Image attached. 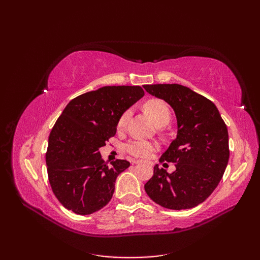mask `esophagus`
<instances>
[{"mask_svg": "<svg viewBox=\"0 0 260 260\" xmlns=\"http://www.w3.org/2000/svg\"><path fill=\"white\" fill-rule=\"evenodd\" d=\"M141 163V161H139V159H132V164H139Z\"/></svg>", "mask_w": 260, "mask_h": 260, "instance_id": "esophagus-1", "label": "esophagus"}]
</instances>
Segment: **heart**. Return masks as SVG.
Returning <instances> with one entry per match:
<instances>
[{
  "label": "heart",
  "instance_id": "obj_1",
  "mask_svg": "<svg viewBox=\"0 0 260 260\" xmlns=\"http://www.w3.org/2000/svg\"><path fill=\"white\" fill-rule=\"evenodd\" d=\"M144 110L145 113L150 116L153 119L154 123L157 126L158 125H165L170 120L171 113L168 107V105L165 104L161 99H150L144 104ZM129 112L126 110L125 113L119 117L118 120V127H124L126 125V121L128 119ZM155 145L152 144L150 142L141 141V140H134L127 143L125 146V150L129 154L137 157H145L150 154Z\"/></svg>",
  "mask_w": 260,
  "mask_h": 260
}]
</instances>
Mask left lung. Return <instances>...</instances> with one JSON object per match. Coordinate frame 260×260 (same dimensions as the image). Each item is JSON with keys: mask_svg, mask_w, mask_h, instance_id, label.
I'll use <instances>...</instances> for the list:
<instances>
[{"mask_svg": "<svg viewBox=\"0 0 260 260\" xmlns=\"http://www.w3.org/2000/svg\"><path fill=\"white\" fill-rule=\"evenodd\" d=\"M144 89L167 102L178 120V134L159 162L175 163L168 173L154 167L144 185L147 196L172 210L197 207L214 191L229 161L227 125L215 105L200 93L178 84L144 85Z\"/></svg>", "mask_w": 260, "mask_h": 260, "instance_id": "obj_1", "label": "left lung"}]
</instances>
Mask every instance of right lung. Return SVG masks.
Segmentation results:
<instances>
[{
    "label": "right lung",
    "instance_id": "1",
    "mask_svg": "<svg viewBox=\"0 0 260 260\" xmlns=\"http://www.w3.org/2000/svg\"><path fill=\"white\" fill-rule=\"evenodd\" d=\"M144 96L140 86H105L74 98L49 136L46 154L51 189L62 206L86 215L110 201L126 159L108 165L99 148L116 134L119 117Z\"/></svg>",
    "mask_w": 260,
    "mask_h": 260
}]
</instances>
